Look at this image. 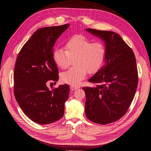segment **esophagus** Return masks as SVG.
<instances>
[{
    "label": "esophagus",
    "instance_id": "1",
    "mask_svg": "<svg viewBox=\"0 0 151 151\" xmlns=\"http://www.w3.org/2000/svg\"><path fill=\"white\" fill-rule=\"evenodd\" d=\"M79 86H73V85H72V86H70V89L71 90H72V91H75V90L79 89Z\"/></svg>",
    "mask_w": 151,
    "mask_h": 151
}]
</instances>
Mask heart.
Segmentation results:
<instances>
[{"label":"heart","instance_id":"obj_1","mask_svg":"<svg viewBox=\"0 0 151 151\" xmlns=\"http://www.w3.org/2000/svg\"><path fill=\"white\" fill-rule=\"evenodd\" d=\"M65 50L57 48L53 52V60L61 69H66L73 60L74 67L60 74L64 83L78 85L88 74H94L101 67L106 54L103 43L94 42L83 35H76L67 40Z\"/></svg>","mask_w":151,"mask_h":151}]
</instances>
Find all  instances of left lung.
<instances>
[{"label":"left lung","instance_id":"8db88e82","mask_svg":"<svg viewBox=\"0 0 151 151\" xmlns=\"http://www.w3.org/2000/svg\"><path fill=\"white\" fill-rule=\"evenodd\" d=\"M104 41L105 64L89 79L93 88L85 87V112L88 119L106 125L121 118L132 102L138 84L135 55L121 36L113 31L86 29Z\"/></svg>","mask_w":151,"mask_h":151}]
</instances>
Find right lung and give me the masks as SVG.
Segmentation results:
<instances>
[{
  "instance_id": "obj_1",
  "label": "right lung",
  "mask_w": 151,
  "mask_h": 151,
  "mask_svg": "<svg viewBox=\"0 0 151 151\" xmlns=\"http://www.w3.org/2000/svg\"><path fill=\"white\" fill-rule=\"evenodd\" d=\"M68 26L67 24L36 30L16 59L14 72L16 99L25 115L40 125L56 122L64 114L69 87L63 84L50 90L47 83L58 80V70L53 60V47Z\"/></svg>"
}]
</instances>
